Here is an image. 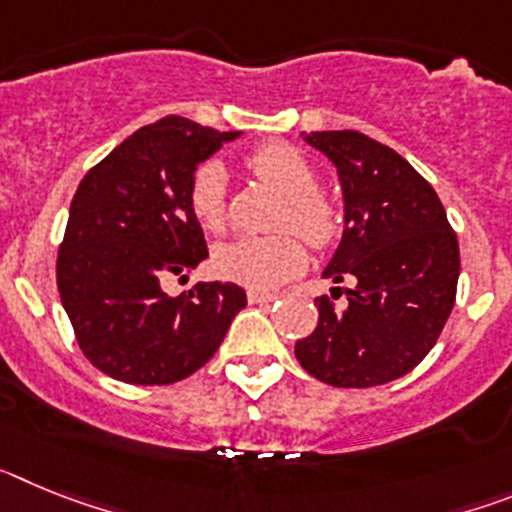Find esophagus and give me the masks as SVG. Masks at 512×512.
I'll use <instances>...</instances> for the list:
<instances>
[{
	"label": "esophagus",
	"mask_w": 512,
	"mask_h": 512,
	"mask_svg": "<svg viewBox=\"0 0 512 512\" xmlns=\"http://www.w3.org/2000/svg\"><path fill=\"white\" fill-rule=\"evenodd\" d=\"M274 300H277L274 292H256V289H248V302H251V305H266V302Z\"/></svg>",
	"instance_id": "esophagus-1"
}]
</instances>
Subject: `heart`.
<instances>
[{"mask_svg":"<svg viewBox=\"0 0 512 512\" xmlns=\"http://www.w3.org/2000/svg\"><path fill=\"white\" fill-rule=\"evenodd\" d=\"M248 169L261 184L282 197L277 230H295L310 246L325 248L336 241L341 215L318 192V176L297 148L266 143L248 156ZM189 212L205 233L220 235L228 225V174L217 161H207L189 182ZM307 251L292 233L269 238H238L212 253V269L223 279L253 289H274L305 269Z\"/></svg>","mask_w":512,"mask_h":512,"instance_id":"obj_1","label":"heart"}]
</instances>
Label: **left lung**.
<instances>
[{"mask_svg": "<svg viewBox=\"0 0 512 512\" xmlns=\"http://www.w3.org/2000/svg\"><path fill=\"white\" fill-rule=\"evenodd\" d=\"M305 135V133H302ZM338 169L343 238L323 277L333 300L315 297L318 328L295 343L307 374L333 387L400 379L436 346L459 282V241L438 194L413 166L356 130L305 135Z\"/></svg>", "mask_w": 512, "mask_h": 512, "instance_id": "1", "label": "left lung"}]
</instances>
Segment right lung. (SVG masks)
I'll return each instance as SVG.
<instances>
[{"label": "right lung", "instance_id": "add662e5", "mask_svg": "<svg viewBox=\"0 0 512 512\" xmlns=\"http://www.w3.org/2000/svg\"><path fill=\"white\" fill-rule=\"evenodd\" d=\"M238 135L169 115L135 130L81 179L58 248V295L79 348L107 377L146 387L189 377L246 307L233 282L164 292V279H187L207 259L189 182Z\"/></svg>", "mask_w": 512, "mask_h": 512}]
</instances>
